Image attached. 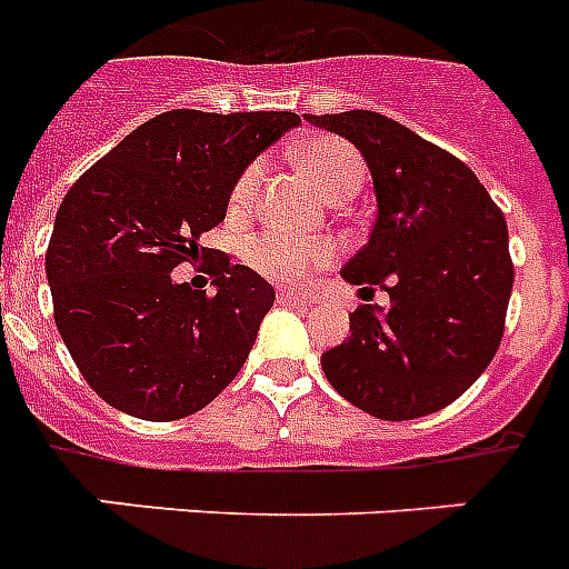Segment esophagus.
Returning a JSON list of instances; mask_svg holds the SVG:
<instances>
[{
    "mask_svg": "<svg viewBox=\"0 0 569 569\" xmlns=\"http://www.w3.org/2000/svg\"><path fill=\"white\" fill-rule=\"evenodd\" d=\"M277 303H280V307H309L307 298H300V295H292V292L277 295Z\"/></svg>",
    "mask_w": 569,
    "mask_h": 569,
    "instance_id": "34e87169",
    "label": "esophagus"
}]
</instances>
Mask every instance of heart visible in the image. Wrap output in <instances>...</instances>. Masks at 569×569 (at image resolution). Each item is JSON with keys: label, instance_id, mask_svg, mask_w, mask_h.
<instances>
[{"label": "heart", "instance_id": "1", "mask_svg": "<svg viewBox=\"0 0 569 569\" xmlns=\"http://www.w3.org/2000/svg\"><path fill=\"white\" fill-rule=\"evenodd\" d=\"M298 166L303 169L318 192L330 201L350 198L362 187L365 160L348 140L332 137V133H316L298 146ZM262 163L253 160L242 169L233 189H230V212L248 210L253 196V187L260 180ZM336 257L332 244L321 239H303L286 230H266L244 242V260L253 271L269 277L280 286H303L316 271L327 269Z\"/></svg>", "mask_w": 569, "mask_h": 569}]
</instances>
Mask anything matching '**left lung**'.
<instances>
[{
  "label": "left lung",
  "mask_w": 569,
  "mask_h": 569,
  "mask_svg": "<svg viewBox=\"0 0 569 569\" xmlns=\"http://www.w3.org/2000/svg\"><path fill=\"white\" fill-rule=\"evenodd\" d=\"M307 122L348 137L371 169L380 210L341 277L391 298L386 312H350V339L327 350L321 368L373 418L438 412L500 348L515 283L506 216L459 157L395 119L348 110Z\"/></svg>",
  "instance_id": "1"
}]
</instances>
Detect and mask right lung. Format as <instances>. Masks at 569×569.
Instances as JSON below:
<instances>
[{
	"label": "right lung",
	"mask_w": 569,
	"mask_h": 569,
	"mask_svg": "<svg viewBox=\"0 0 569 569\" xmlns=\"http://www.w3.org/2000/svg\"><path fill=\"white\" fill-rule=\"evenodd\" d=\"M300 122L289 110L149 119L72 183L46 251L54 325L90 389L142 420H178L228 389L274 289L201 248L230 189ZM211 257L212 296L172 284L180 261Z\"/></svg>",
	"instance_id": "add662e5"
}]
</instances>
